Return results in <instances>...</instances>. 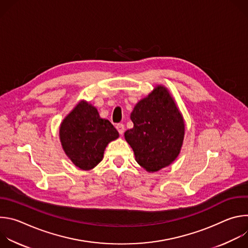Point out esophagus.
<instances>
[{"label": "esophagus", "mask_w": 248, "mask_h": 248, "mask_svg": "<svg viewBox=\"0 0 248 248\" xmlns=\"http://www.w3.org/2000/svg\"><path fill=\"white\" fill-rule=\"evenodd\" d=\"M116 127H117V129H118V131H119L120 134H123V133L124 132V125L123 124H118L116 125Z\"/></svg>", "instance_id": "obj_1"}]
</instances>
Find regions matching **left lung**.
Masks as SVG:
<instances>
[{
	"instance_id": "obj_1",
	"label": "left lung",
	"mask_w": 248,
	"mask_h": 248,
	"mask_svg": "<svg viewBox=\"0 0 248 248\" xmlns=\"http://www.w3.org/2000/svg\"><path fill=\"white\" fill-rule=\"evenodd\" d=\"M133 127L124 138L136 162L147 171H157L171 164L181 152L185 122L168 89L158 85L140 100L130 114Z\"/></svg>"
}]
</instances>
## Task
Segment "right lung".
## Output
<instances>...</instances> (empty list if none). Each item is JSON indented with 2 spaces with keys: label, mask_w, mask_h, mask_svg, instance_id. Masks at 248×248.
Segmentation results:
<instances>
[{
  "label": "right lung",
  "mask_w": 248,
  "mask_h": 248,
  "mask_svg": "<svg viewBox=\"0 0 248 248\" xmlns=\"http://www.w3.org/2000/svg\"><path fill=\"white\" fill-rule=\"evenodd\" d=\"M118 137L114 125L100 118L97 109L85 101L79 102L60 126L64 153L83 170L95 168L102 161L105 148Z\"/></svg>",
  "instance_id": "right-lung-1"
}]
</instances>
